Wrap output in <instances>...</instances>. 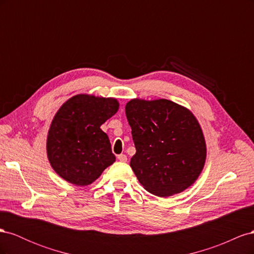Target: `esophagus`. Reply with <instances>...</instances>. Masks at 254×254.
<instances>
[{"label": "esophagus", "instance_id": "1", "mask_svg": "<svg viewBox=\"0 0 254 254\" xmlns=\"http://www.w3.org/2000/svg\"><path fill=\"white\" fill-rule=\"evenodd\" d=\"M118 159L121 161V162H127V157L126 155H123V153L118 156Z\"/></svg>", "mask_w": 254, "mask_h": 254}]
</instances>
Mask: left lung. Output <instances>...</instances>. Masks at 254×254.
<instances>
[{
	"label": "left lung",
	"mask_w": 254,
	"mask_h": 254,
	"mask_svg": "<svg viewBox=\"0 0 254 254\" xmlns=\"http://www.w3.org/2000/svg\"><path fill=\"white\" fill-rule=\"evenodd\" d=\"M125 111L136 149L130 166L144 189L168 197L190 187L206 158L204 136L194 114L163 98L131 99Z\"/></svg>",
	"instance_id": "left-lung-1"
}]
</instances>
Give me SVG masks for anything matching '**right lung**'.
Instances as JSON below:
<instances>
[{
    "label": "right lung",
    "instance_id": "right-lung-1",
    "mask_svg": "<svg viewBox=\"0 0 254 254\" xmlns=\"http://www.w3.org/2000/svg\"><path fill=\"white\" fill-rule=\"evenodd\" d=\"M119 106L112 97L78 94L60 107L49 130L47 152L61 178L75 186H89L113 164L109 137L101 126Z\"/></svg>",
    "mask_w": 254,
    "mask_h": 254
}]
</instances>
